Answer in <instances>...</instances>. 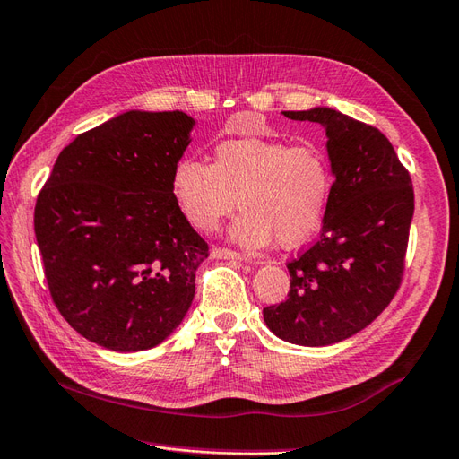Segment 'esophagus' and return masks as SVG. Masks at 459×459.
<instances>
[{"mask_svg":"<svg viewBox=\"0 0 459 459\" xmlns=\"http://www.w3.org/2000/svg\"><path fill=\"white\" fill-rule=\"evenodd\" d=\"M212 258H227V260H240V262H250V264H258L255 260L248 258V255H242L238 252H232L229 248H212L211 250Z\"/></svg>","mask_w":459,"mask_h":459,"instance_id":"esophagus-1","label":"esophagus"}]
</instances>
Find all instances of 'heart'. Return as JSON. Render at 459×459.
<instances>
[{"instance_id": "1", "label": "heart", "mask_w": 459, "mask_h": 459, "mask_svg": "<svg viewBox=\"0 0 459 459\" xmlns=\"http://www.w3.org/2000/svg\"><path fill=\"white\" fill-rule=\"evenodd\" d=\"M333 169L313 144L280 138H230L212 152V164L184 158L172 172V195L191 225L212 230L238 205L230 238L262 248L307 242L323 225L333 199Z\"/></svg>"}]
</instances>
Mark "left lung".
Here are the masks:
<instances>
[{
    "mask_svg": "<svg viewBox=\"0 0 459 459\" xmlns=\"http://www.w3.org/2000/svg\"><path fill=\"white\" fill-rule=\"evenodd\" d=\"M318 123L334 176L321 237L287 264L291 290L264 308L285 342L328 346L358 334L397 293L414 212L412 181L376 126L330 108L283 111Z\"/></svg>",
    "mask_w": 459,
    "mask_h": 459,
    "instance_id": "obj_1",
    "label": "left lung"
}]
</instances>
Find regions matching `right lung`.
Instances as JSON below:
<instances>
[{"label":"right lung","instance_id":"obj_1","mask_svg":"<svg viewBox=\"0 0 459 459\" xmlns=\"http://www.w3.org/2000/svg\"><path fill=\"white\" fill-rule=\"evenodd\" d=\"M195 119L126 111L76 136L35 207L45 278L78 334L113 351L154 348L184 321L207 242L181 215L172 172Z\"/></svg>","mask_w":459,"mask_h":459}]
</instances>
